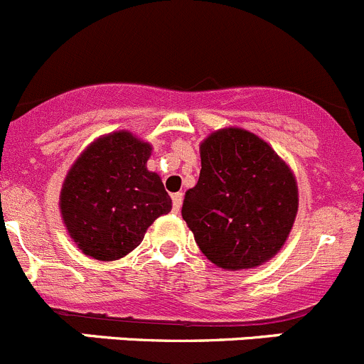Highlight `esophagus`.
<instances>
[{"instance_id": "34e87169", "label": "esophagus", "mask_w": 364, "mask_h": 364, "mask_svg": "<svg viewBox=\"0 0 364 364\" xmlns=\"http://www.w3.org/2000/svg\"><path fill=\"white\" fill-rule=\"evenodd\" d=\"M171 200H173V212H178L182 207V200H183V194L182 193H175L171 194Z\"/></svg>"}]
</instances>
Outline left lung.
<instances>
[{
    "mask_svg": "<svg viewBox=\"0 0 364 364\" xmlns=\"http://www.w3.org/2000/svg\"><path fill=\"white\" fill-rule=\"evenodd\" d=\"M200 157V178L182 205L198 247L225 271L260 267L296 221V175L267 141L240 127L210 132Z\"/></svg>",
    "mask_w": 364,
    "mask_h": 364,
    "instance_id": "8db88e82",
    "label": "left lung"
}]
</instances>
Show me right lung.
<instances>
[{"label":"right lung","mask_w":364,"mask_h":364,"mask_svg":"<svg viewBox=\"0 0 364 364\" xmlns=\"http://www.w3.org/2000/svg\"><path fill=\"white\" fill-rule=\"evenodd\" d=\"M152 145L129 131L90 143L60 191V214L75 246L100 262L124 258L149 226L171 210V198L146 161Z\"/></svg>","instance_id":"obj_1"}]
</instances>
